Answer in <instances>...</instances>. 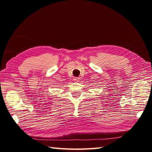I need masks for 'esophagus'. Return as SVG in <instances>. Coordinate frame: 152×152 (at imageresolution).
<instances>
[{
    "mask_svg": "<svg viewBox=\"0 0 152 152\" xmlns=\"http://www.w3.org/2000/svg\"><path fill=\"white\" fill-rule=\"evenodd\" d=\"M74 81H75L76 82H80V77H75V78H74Z\"/></svg>",
    "mask_w": 152,
    "mask_h": 152,
    "instance_id": "esophagus-1",
    "label": "esophagus"
}]
</instances>
